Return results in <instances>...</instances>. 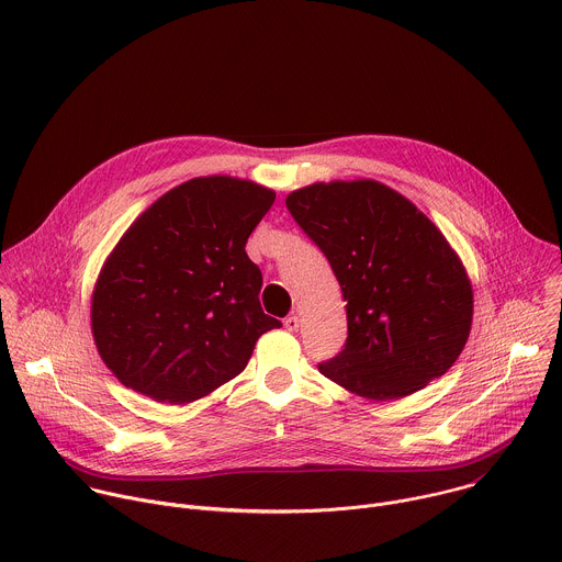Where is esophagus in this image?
Segmentation results:
<instances>
[{
    "label": "esophagus",
    "mask_w": 562,
    "mask_h": 562,
    "mask_svg": "<svg viewBox=\"0 0 562 562\" xmlns=\"http://www.w3.org/2000/svg\"><path fill=\"white\" fill-rule=\"evenodd\" d=\"M284 327H286V331H297L300 329V317L297 315H286L284 317Z\"/></svg>",
    "instance_id": "esophagus-1"
}]
</instances>
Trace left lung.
Wrapping results in <instances>:
<instances>
[{"label":"left lung","mask_w":562,"mask_h":562,"mask_svg":"<svg viewBox=\"0 0 562 562\" xmlns=\"http://www.w3.org/2000/svg\"><path fill=\"white\" fill-rule=\"evenodd\" d=\"M286 209L347 300L345 347L319 373L371 400L403 397L445 375L469 338L473 295L436 224L373 180L311 184Z\"/></svg>","instance_id":"1"}]
</instances>
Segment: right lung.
I'll return each mask as SVG.
<instances>
[{"mask_svg":"<svg viewBox=\"0 0 562 562\" xmlns=\"http://www.w3.org/2000/svg\"><path fill=\"white\" fill-rule=\"evenodd\" d=\"M276 193L226 176L159 198L106 260L93 336L124 386L191 403L243 371L256 340L282 323L260 306L262 273L245 247Z\"/></svg>","mask_w":562,"mask_h":562,"instance_id":"add662e5","label":"right lung"}]
</instances>
